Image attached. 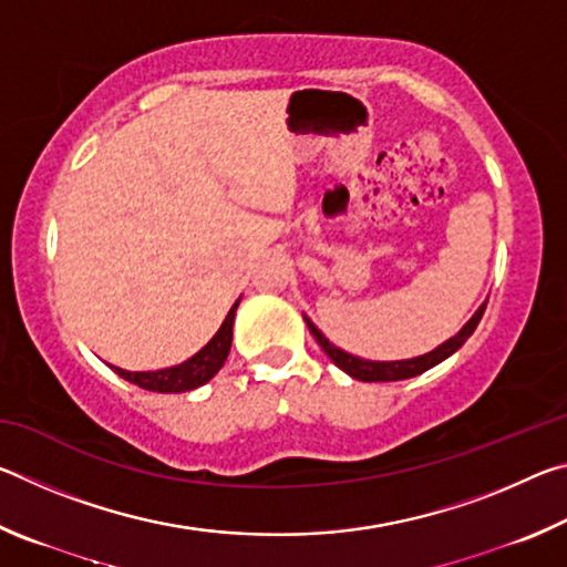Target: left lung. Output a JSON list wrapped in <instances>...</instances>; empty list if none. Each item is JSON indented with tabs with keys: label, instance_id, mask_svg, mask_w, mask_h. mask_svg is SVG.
I'll return each mask as SVG.
<instances>
[{
	"label": "left lung",
	"instance_id": "1",
	"mask_svg": "<svg viewBox=\"0 0 567 567\" xmlns=\"http://www.w3.org/2000/svg\"><path fill=\"white\" fill-rule=\"evenodd\" d=\"M485 312V302L477 307V312L470 318L463 330H460L455 338L445 340L443 344H437V348L433 352L427 354H420V358H412V360H395V362H372V360H362V358H354V354L344 352L340 348H334V344L324 338V334L315 328V324L305 318L307 328H310L312 338L320 342V348L324 350V354L338 364L340 370L348 372L350 378L354 380H362V382H395V380H408V378H415V375H422V372L435 368V364H440L443 360H447L450 354L457 352L460 348H463L465 340L470 338V334L475 332L480 318H483Z\"/></svg>",
	"mask_w": 567,
	"mask_h": 567
}]
</instances>
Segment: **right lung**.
Here are the masks:
<instances>
[{"instance_id":"1","label":"right lung","mask_w":567,"mask_h":567,"mask_svg":"<svg viewBox=\"0 0 567 567\" xmlns=\"http://www.w3.org/2000/svg\"><path fill=\"white\" fill-rule=\"evenodd\" d=\"M237 305L239 300L229 307L227 318L223 324H219L215 338L209 340L197 354H192L189 360L175 364V368H165L155 372H130V370L114 368V364H110V368L117 372L120 378L130 380L132 385L150 392H187L205 385V382H209L217 375L219 368H223L227 360L229 348H233V322H235Z\"/></svg>"}]
</instances>
